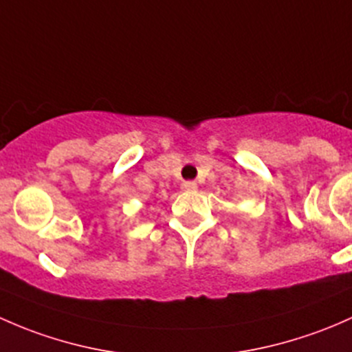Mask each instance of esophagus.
Segmentation results:
<instances>
[{"label":"esophagus","instance_id":"1","mask_svg":"<svg viewBox=\"0 0 352 352\" xmlns=\"http://www.w3.org/2000/svg\"><path fill=\"white\" fill-rule=\"evenodd\" d=\"M181 188H183V190H195V188H197V183H195V181H183Z\"/></svg>","mask_w":352,"mask_h":352}]
</instances>
